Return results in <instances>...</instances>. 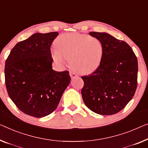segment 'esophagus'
I'll list each match as a JSON object with an SVG mask.
<instances>
[{"instance_id":"obj_1","label":"esophagus","mask_w":148,"mask_h":148,"mask_svg":"<svg viewBox=\"0 0 148 148\" xmlns=\"http://www.w3.org/2000/svg\"><path fill=\"white\" fill-rule=\"evenodd\" d=\"M70 76H71L72 78H76L77 76H78V75L75 73V72H72V71L70 72Z\"/></svg>"}]
</instances>
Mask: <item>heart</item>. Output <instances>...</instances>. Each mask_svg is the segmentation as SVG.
<instances>
[{"label":"heart","mask_w":148,"mask_h":148,"mask_svg":"<svg viewBox=\"0 0 148 148\" xmlns=\"http://www.w3.org/2000/svg\"><path fill=\"white\" fill-rule=\"evenodd\" d=\"M56 43L58 48L51 50V56L59 64L65 65L70 60L72 69L85 74L95 70L100 64L104 47L96 37L71 33L59 36Z\"/></svg>","instance_id":"obj_1"}]
</instances>
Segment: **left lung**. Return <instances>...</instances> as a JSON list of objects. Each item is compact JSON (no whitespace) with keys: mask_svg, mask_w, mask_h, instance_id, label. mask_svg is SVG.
<instances>
[{"mask_svg":"<svg viewBox=\"0 0 148 148\" xmlns=\"http://www.w3.org/2000/svg\"><path fill=\"white\" fill-rule=\"evenodd\" d=\"M102 42L104 50L95 71L82 76V96L86 106L101 115H112L124 108L138 84V60L125 41L105 32H90Z\"/></svg>","mask_w":148,"mask_h":148,"instance_id":"1","label":"left lung"}]
</instances>
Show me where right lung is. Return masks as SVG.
<instances>
[{"label": "right lung", "mask_w": 148, "mask_h": 148, "mask_svg": "<svg viewBox=\"0 0 148 148\" xmlns=\"http://www.w3.org/2000/svg\"><path fill=\"white\" fill-rule=\"evenodd\" d=\"M58 32L36 33L18 42L6 60L5 84L9 97L23 113L36 118L56 109L70 82L69 72L52 69L50 46Z\"/></svg>", "instance_id": "add662e5"}]
</instances>
